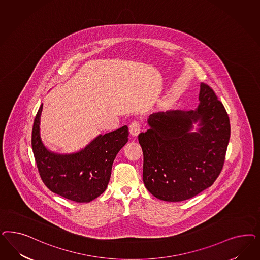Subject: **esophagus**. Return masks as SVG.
<instances>
[{"label": "esophagus", "instance_id": "obj_1", "mask_svg": "<svg viewBox=\"0 0 260 260\" xmlns=\"http://www.w3.org/2000/svg\"><path fill=\"white\" fill-rule=\"evenodd\" d=\"M129 131H130V134L132 135L133 137L138 136L141 132V123L138 120L132 121L129 125Z\"/></svg>", "mask_w": 260, "mask_h": 260}]
</instances>
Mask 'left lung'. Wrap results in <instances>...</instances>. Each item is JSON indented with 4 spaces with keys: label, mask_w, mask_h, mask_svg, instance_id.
Returning a JSON list of instances; mask_svg holds the SVG:
<instances>
[{
    "label": "left lung",
    "mask_w": 260,
    "mask_h": 260,
    "mask_svg": "<svg viewBox=\"0 0 260 260\" xmlns=\"http://www.w3.org/2000/svg\"><path fill=\"white\" fill-rule=\"evenodd\" d=\"M195 111L154 113L149 129L139 135L143 152V180L159 200L181 202L210 187L225 161L231 136L230 118L222 102L201 83ZM200 128L193 133L192 123Z\"/></svg>",
    "instance_id": "1"
}]
</instances>
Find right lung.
I'll use <instances>...</instances> for the list:
<instances>
[{"mask_svg": "<svg viewBox=\"0 0 260 260\" xmlns=\"http://www.w3.org/2000/svg\"><path fill=\"white\" fill-rule=\"evenodd\" d=\"M42 109L43 103L34 119L31 145L43 183L50 191L71 201H92L107 188L114 159L128 142V127L100 135L76 153L57 154L41 140Z\"/></svg>", "mask_w": 260, "mask_h": 260, "instance_id": "obj_1", "label": "right lung"}]
</instances>
